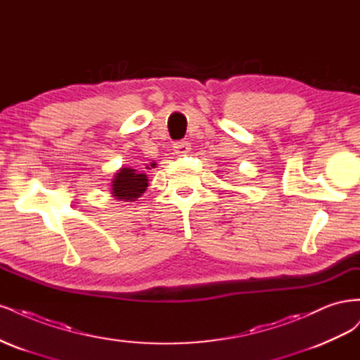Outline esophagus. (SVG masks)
<instances>
[{"label": "esophagus", "mask_w": 360, "mask_h": 360, "mask_svg": "<svg viewBox=\"0 0 360 360\" xmlns=\"http://www.w3.org/2000/svg\"><path fill=\"white\" fill-rule=\"evenodd\" d=\"M175 153L178 154V155H185V154H188L190 153V143L188 142H185V141H181V142H176L175 143Z\"/></svg>", "instance_id": "esophagus-1"}]
</instances>
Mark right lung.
Returning a JSON list of instances; mask_svg holds the SVG:
<instances>
[{
	"instance_id": "right-lung-1",
	"label": "right lung",
	"mask_w": 360,
	"mask_h": 360,
	"mask_svg": "<svg viewBox=\"0 0 360 360\" xmlns=\"http://www.w3.org/2000/svg\"><path fill=\"white\" fill-rule=\"evenodd\" d=\"M154 167V165H150ZM150 169V167H146ZM112 195L120 202H136L148 187V175L131 167H121L112 179Z\"/></svg>"
}]
</instances>
